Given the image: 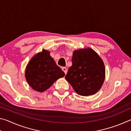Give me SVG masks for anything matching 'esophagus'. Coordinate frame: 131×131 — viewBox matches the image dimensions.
<instances>
[{
    "label": "esophagus",
    "mask_w": 131,
    "mask_h": 131,
    "mask_svg": "<svg viewBox=\"0 0 131 131\" xmlns=\"http://www.w3.org/2000/svg\"><path fill=\"white\" fill-rule=\"evenodd\" d=\"M62 70L63 71L64 73H65V74L67 73L68 70H67V69H66L65 67H62Z\"/></svg>",
    "instance_id": "1"
}]
</instances>
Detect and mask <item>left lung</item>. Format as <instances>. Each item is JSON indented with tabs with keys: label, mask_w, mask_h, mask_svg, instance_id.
<instances>
[{
	"label": "left lung",
	"mask_w": 131,
	"mask_h": 131,
	"mask_svg": "<svg viewBox=\"0 0 131 131\" xmlns=\"http://www.w3.org/2000/svg\"><path fill=\"white\" fill-rule=\"evenodd\" d=\"M72 61L66 80L80 95L95 94L105 80V68L102 59L93 50L85 48L74 51Z\"/></svg>",
	"instance_id": "left-lung-1"
}]
</instances>
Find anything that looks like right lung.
Instances as JSON below:
<instances>
[{"mask_svg": "<svg viewBox=\"0 0 131 131\" xmlns=\"http://www.w3.org/2000/svg\"><path fill=\"white\" fill-rule=\"evenodd\" d=\"M65 74L50 56V52L44 49L31 59L25 70L26 81L38 92L46 91Z\"/></svg>", "mask_w": 131, "mask_h": 131, "instance_id": "right-lung-1", "label": "right lung"}]
</instances>
